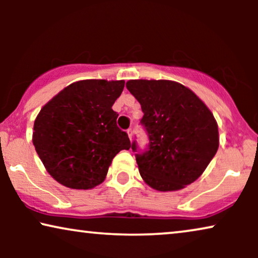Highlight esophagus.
I'll list each match as a JSON object with an SVG mask.
<instances>
[{
  "mask_svg": "<svg viewBox=\"0 0 258 258\" xmlns=\"http://www.w3.org/2000/svg\"><path fill=\"white\" fill-rule=\"evenodd\" d=\"M126 133H128L129 139H130V140H133V136H134V130H133L132 128H130V129L126 130Z\"/></svg>",
  "mask_w": 258,
  "mask_h": 258,
  "instance_id": "obj_1",
  "label": "esophagus"
}]
</instances>
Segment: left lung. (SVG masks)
<instances>
[{
  "instance_id": "left-lung-1",
  "label": "left lung",
  "mask_w": 258,
  "mask_h": 258,
  "mask_svg": "<svg viewBox=\"0 0 258 258\" xmlns=\"http://www.w3.org/2000/svg\"><path fill=\"white\" fill-rule=\"evenodd\" d=\"M126 89L140 102L141 119L149 136L136 162L143 181L158 191H175L195 182L220 144L213 112L181 83L168 80H130Z\"/></svg>"
}]
</instances>
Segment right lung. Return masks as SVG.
I'll list each match as a JSON object with an SVG mask.
<instances>
[{
	"label": "right lung",
	"mask_w": 258,
	"mask_h": 258,
	"mask_svg": "<svg viewBox=\"0 0 258 258\" xmlns=\"http://www.w3.org/2000/svg\"><path fill=\"white\" fill-rule=\"evenodd\" d=\"M124 81H77L51 98L34 123L33 143L42 163L61 184L91 189L105 179L112 158L128 150V134L111 109Z\"/></svg>",
	"instance_id": "1"
}]
</instances>
